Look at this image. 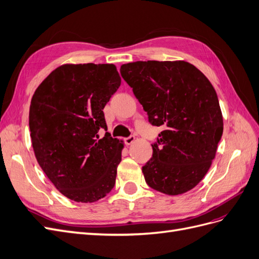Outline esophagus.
<instances>
[{"label":"esophagus","instance_id":"34e87169","mask_svg":"<svg viewBox=\"0 0 259 259\" xmlns=\"http://www.w3.org/2000/svg\"><path fill=\"white\" fill-rule=\"evenodd\" d=\"M135 140H136L135 136H130V137H127V138H125L124 142H125V144H126L127 146H130V145H132L133 143H135Z\"/></svg>","mask_w":259,"mask_h":259}]
</instances>
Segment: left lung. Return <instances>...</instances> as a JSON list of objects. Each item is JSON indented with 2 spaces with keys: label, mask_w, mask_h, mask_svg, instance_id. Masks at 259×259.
Returning a JSON list of instances; mask_svg holds the SVG:
<instances>
[{
  "label": "left lung",
  "mask_w": 259,
  "mask_h": 259,
  "mask_svg": "<svg viewBox=\"0 0 259 259\" xmlns=\"http://www.w3.org/2000/svg\"><path fill=\"white\" fill-rule=\"evenodd\" d=\"M120 71L149 122L164 127L143 166L146 183L168 195L193 189L215 159L224 131L213 85L185 60L130 62Z\"/></svg>",
  "instance_id": "8db88e82"
}]
</instances>
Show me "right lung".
<instances>
[{
    "mask_svg": "<svg viewBox=\"0 0 259 259\" xmlns=\"http://www.w3.org/2000/svg\"><path fill=\"white\" fill-rule=\"evenodd\" d=\"M121 85L112 64H66L38 85L29 127L38 165L56 189L74 202L106 197L115 184L122 140L107 130L104 108Z\"/></svg>",
    "mask_w": 259,
    "mask_h": 259,
    "instance_id": "obj_1",
    "label": "right lung"
}]
</instances>
